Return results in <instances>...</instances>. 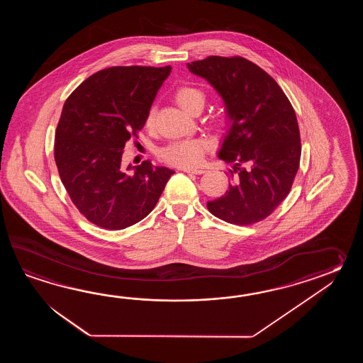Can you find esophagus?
I'll list each match as a JSON object with an SVG mask.
<instances>
[{
	"label": "esophagus",
	"instance_id": "obj_1",
	"mask_svg": "<svg viewBox=\"0 0 363 363\" xmlns=\"http://www.w3.org/2000/svg\"><path fill=\"white\" fill-rule=\"evenodd\" d=\"M183 171L186 174H194V175H201L205 172V170H202V169H183Z\"/></svg>",
	"mask_w": 363,
	"mask_h": 363
}]
</instances>
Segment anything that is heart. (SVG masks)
Here are the masks:
<instances>
[{"instance_id": "heart-1", "label": "heart", "mask_w": 363, "mask_h": 363, "mask_svg": "<svg viewBox=\"0 0 363 363\" xmlns=\"http://www.w3.org/2000/svg\"><path fill=\"white\" fill-rule=\"evenodd\" d=\"M175 100L179 106L184 111H189L193 106L200 105L203 108L205 104V94L197 88L192 86H183L175 93ZM155 122V111L150 110L147 116L145 124L152 127ZM210 147L208 140L189 139L182 140L172 143L167 147L160 150V158L164 162L170 163L178 167H193L197 166L203 160V155Z\"/></svg>"}]
</instances>
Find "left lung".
Listing matches in <instances>:
<instances>
[{"label":"left lung","instance_id":"obj_1","mask_svg":"<svg viewBox=\"0 0 363 363\" xmlns=\"http://www.w3.org/2000/svg\"><path fill=\"white\" fill-rule=\"evenodd\" d=\"M222 97L230 130L218 157L232 163L228 191L208 201L227 223L261 222L288 196L300 166L297 118L286 93L253 62L211 55L186 65Z\"/></svg>","mask_w":363,"mask_h":363}]
</instances>
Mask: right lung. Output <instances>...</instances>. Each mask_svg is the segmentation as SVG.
Listing matches in <instances>:
<instances>
[{
  "instance_id": "obj_1",
  "label": "right lung",
  "mask_w": 363,
  "mask_h": 363,
  "mask_svg": "<svg viewBox=\"0 0 363 363\" xmlns=\"http://www.w3.org/2000/svg\"><path fill=\"white\" fill-rule=\"evenodd\" d=\"M170 72L171 66L101 69L63 105L55 131V164L74 205L99 227L123 230L144 219L174 174L150 161L122 169L124 145L138 138Z\"/></svg>"
}]
</instances>
